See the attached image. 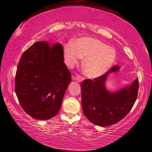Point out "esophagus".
Segmentation results:
<instances>
[{"label":"esophagus","mask_w":152,"mask_h":152,"mask_svg":"<svg viewBox=\"0 0 152 152\" xmlns=\"http://www.w3.org/2000/svg\"><path fill=\"white\" fill-rule=\"evenodd\" d=\"M75 80L78 82H81L83 80V78H82V77L80 76H78L76 77Z\"/></svg>","instance_id":"obj_1"}]
</instances>
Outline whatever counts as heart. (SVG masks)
<instances>
[{
	"label": "heart",
	"instance_id": "obj_1",
	"mask_svg": "<svg viewBox=\"0 0 152 152\" xmlns=\"http://www.w3.org/2000/svg\"><path fill=\"white\" fill-rule=\"evenodd\" d=\"M64 58L70 67L83 59V72L90 79L97 78L107 72L116 59L114 48L101 40L91 37H83L64 47Z\"/></svg>",
	"mask_w": 152,
	"mask_h": 152
}]
</instances>
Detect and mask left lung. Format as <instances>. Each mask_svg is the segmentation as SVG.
I'll list each match as a JSON object with an SVG mask.
<instances>
[{"label": "left lung", "mask_w": 152, "mask_h": 152, "mask_svg": "<svg viewBox=\"0 0 152 152\" xmlns=\"http://www.w3.org/2000/svg\"><path fill=\"white\" fill-rule=\"evenodd\" d=\"M119 70L120 66L115 65L103 76L93 80H85L82 83L83 112L93 124L106 127L116 124L130 112L136 101L138 78L116 91L106 88V82L110 74Z\"/></svg>", "instance_id": "left-lung-1"}]
</instances>
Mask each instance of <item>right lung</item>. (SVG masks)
Listing matches in <instances>:
<instances>
[{
	"label": "right lung",
	"instance_id": "add662e5",
	"mask_svg": "<svg viewBox=\"0 0 152 152\" xmlns=\"http://www.w3.org/2000/svg\"><path fill=\"white\" fill-rule=\"evenodd\" d=\"M70 82L62 45L38 42L22 55L16 71L15 90L27 114L47 120L59 112Z\"/></svg>",
	"mask_w": 152,
	"mask_h": 152
}]
</instances>
